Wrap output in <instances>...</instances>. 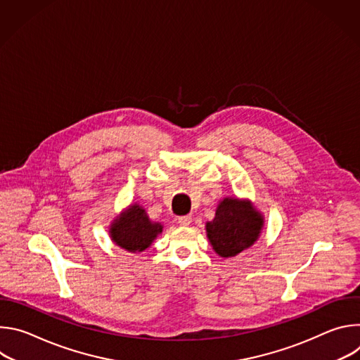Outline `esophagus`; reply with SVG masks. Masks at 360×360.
Listing matches in <instances>:
<instances>
[{"mask_svg": "<svg viewBox=\"0 0 360 360\" xmlns=\"http://www.w3.org/2000/svg\"><path fill=\"white\" fill-rule=\"evenodd\" d=\"M178 224L181 226H189L192 224V217L191 215H185V217H179L178 218Z\"/></svg>", "mask_w": 360, "mask_h": 360, "instance_id": "1", "label": "esophagus"}]
</instances>
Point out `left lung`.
Returning <instances> with one entry per match:
<instances>
[{
    "instance_id": "obj_1",
    "label": "left lung",
    "mask_w": 360,
    "mask_h": 360,
    "mask_svg": "<svg viewBox=\"0 0 360 360\" xmlns=\"http://www.w3.org/2000/svg\"><path fill=\"white\" fill-rule=\"evenodd\" d=\"M265 218L250 199L225 196L219 200L215 218L205 224L207 238L221 258L233 256L249 249L259 239Z\"/></svg>"
}]
</instances>
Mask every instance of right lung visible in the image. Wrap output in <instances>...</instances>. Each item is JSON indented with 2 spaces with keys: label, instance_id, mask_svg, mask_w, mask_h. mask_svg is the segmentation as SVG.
Here are the masks:
<instances>
[{
  "label": "right lung",
  "instance_id": "obj_1",
  "mask_svg": "<svg viewBox=\"0 0 360 360\" xmlns=\"http://www.w3.org/2000/svg\"><path fill=\"white\" fill-rule=\"evenodd\" d=\"M162 231L164 225L150 221L145 208L138 202L128 205L108 226L111 240L131 253L143 252Z\"/></svg>",
  "mask_w": 360,
  "mask_h": 360
}]
</instances>
